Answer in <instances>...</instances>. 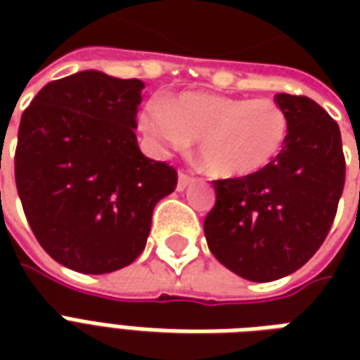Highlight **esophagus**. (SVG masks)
<instances>
[{"instance_id":"34e87169","label":"esophagus","mask_w":360,"mask_h":360,"mask_svg":"<svg viewBox=\"0 0 360 360\" xmlns=\"http://www.w3.org/2000/svg\"><path fill=\"white\" fill-rule=\"evenodd\" d=\"M193 181V177L185 172H179V177H177V191H185L187 185Z\"/></svg>"}]
</instances>
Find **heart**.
Segmentation results:
<instances>
[{
    "mask_svg": "<svg viewBox=\"0 0 360 360\" xmlns=\"http://www.w3.org/2000/svg\"><path fill=\"white\" fill-rule=\"evenodd\" d=\"M144 139L156 156L185 150L198 139L206 169L216 177H247L281 154L289 136L287 113L271 100L185 92L148 102L139 115Z\"/></svg>",
    "mask_w": 360,
    "mask_h": 360,
    "instance_id": "1",
    "label": "heart"
}]
</instances>
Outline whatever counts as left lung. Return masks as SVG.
I'll return each instance as SVG.
<instances>
[{"label":"left lung","instance_id":"obj_1","mask_svg":"<svg viewBox=\"0 0 360 360\" xmlns=\"http://www.w3.org/2000/svg\"><path fill=\"white\" fill-rule=\"evenodd\" d=\"M287 113L281 154L255 175L214 181L204 218L208 249L250 281H274L314 257L338 212L345 156L338 123L307 96L276 94Z\"/></svg>","mask_w":360,"mask_h":360}]
</instances>
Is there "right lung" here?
Returning a JSON list of instances; mask_svg holds the SVG:
<instances>
[{"label": "right lung", "instance_id": "right-lung-1", "mask_svg": "<svg viewBox=\"0 0 360 360\" xmlns=\"http://www.w3.org/2000/svg\"><path fill=\"white\" fill-rule=\"evenodd\" d=\"M144 82L81 71L44 86L19 125L15 183L42 249L81 274L136 260L177 172L136 142Z\"/></svg>", "mask_w": 360, "mask_h": 360}]
</instances>
